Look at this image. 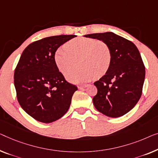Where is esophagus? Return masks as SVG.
<instances>
[{
	"mask_svg": "<svg viewBox=\"0 0 158 158\" xmlns=\"http://www.w3.org/2000/svg\"><path fill=\"white\" fill-rule=\"evenodd\" d=\"M88 85H82L78 86V88L79 89H84V88H87V87H88Z\"/></svg>",
	"mask_w": 158,
	"mask_h": 158,
	"instance_id": "1",
	"label": "esophagus"
}]
</instances>
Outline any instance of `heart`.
I'll list each match as a JSON object with an SVG mask.
<instances>
[{
	"instance_id": "heart-1",
	"label": "heart",
	"mask_w": 158,
	"mask_h": 158,
	"mask_svg": "<svg viewBox=\"0 0 158 158\" xmlns=\"http://www.w3.org/2000/svg\"><path fill=\"white\" fill-rule=\"evenodd\" d=\"M77 59L81 67L67 73L66 77L74 83H84L106 73L112 62V51L102 40L76 38L55 52V63L62 73L73 68Z\"/></svg>"
}]
</instances>
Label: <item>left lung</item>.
Returning <instances> with one entry per match:
<instances>
[{
    "label": "left lung",
    "instance_id": "left-lung-1",
    "mask_svg": "<svg viewBox=\"0 0 158 158\" xmlns=\"http://www.w3.org/2000/svg\"><path fill=\"white\" fill-rule=\"evenodd\" d=\"M86 38L102 40L112 51V62L106 73L94 85L97 95L93 98L95 108L110 118L124 115L140 100L145 68L135 45L112 33H93Z\"/></svg>",
    "mask_w": 158,
    "mask_h": 158
}]
</instances>
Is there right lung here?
Here are the masks:
<instances>
[{
  "instance_id": "add662e5",
  "label": "right lung",
  "mask_w": 158,
  "mask_h": 158,
  "mask_svg": "<svg viewBox=\"0 0 158 158\" xmlns=\"http://www.w3.org/2000/svg\"><path fill=\"white\" fill-rule=\"evenodd\" d=\"M75 36H51L31 43L15 68L18 101L25 112L39 122L50 123L63 117L77 90L65 81L54 60L56 50Z\"/></svg>"
}]
</instances>
